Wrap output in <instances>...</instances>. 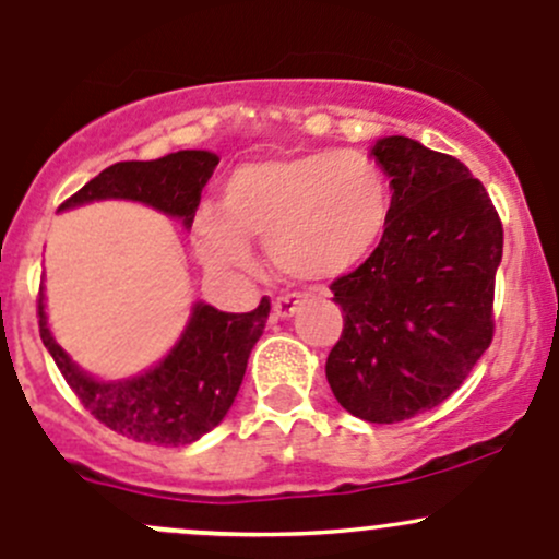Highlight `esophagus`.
<instances>
[{
  "label": "esophagus",
  "mask_w": 559,
  "mask_h": 559,
  "mask_svg": "<svg viewBox=\"0 0 559 559\" xmlns=\"http://www.w3.org/2000/svg\"><path fill=\"white\" fill-rule=\"evenodd\" d=\"M301 307V297L299 294H281L273 301V316L275 318H292Z\"/></svg>",
  "instance_id": "34e87169"
}]
</instances>
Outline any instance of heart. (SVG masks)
Returning <instances> with one entry per match:
<instances>
[{"instance_id": "heart-1", "label": "heart", "mask_w": 559, "mask_h": 559, "mask_svg": "<svg viewBox=\"0 0 559 559\" xmlns=\"http://www.w3.org/2000/svg\"><path fill=\"white\" fill-rule=\"evenodd\" d=\"M389 215V181L370 155L288 152L230 173L221 189V210H199L191 239L213 271H252L249 239H265L267 258L281 273L323 281L360 265L381 241Z\"/></svg>"}]
</instances>
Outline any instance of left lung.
I'll use <instances>...</instances> for the list:
<instances>
[{
  "label": "left lung",
  "instance_id": "left-lung-1",
  "mask_svg": "<svg viewBox=\"0 0 559 559\" xmlns=\"http://www.w3.org/2000/svg\"><path fill=\"white\" fill-rule=\"evenodd\" d=\"M391 178L381 243L331 284L344 331L325 362L355 418L400 423L454 394L493 338L502 221L457 157L407 136L370 150Z\"/></svg>",
  "mask_w": 559,
  "mask_h": 559
}]
</instances>
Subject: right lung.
Segmentation results:
<instances>
[{
	"mask_svg": "<svg viewBox=\"0 0 559 559\" xmlns=\"http://www.w3.org/2000/svg\"><path fill=\"white\" fill-rule=\"evenodd\" d=\"M217 155L204 150L173 152L150 163H115L60 204V210L99 199H133L159 213L194 223L204 183ZM271 299L252 312H221L197 301L189 325L170 355L146 373L123 381H96L62 352L47 329L44 297H38V333L83 407L107 428L133 441L183 447L226 418L247 373V360L265 329Z\"/></svg>",
	"mask_w": 559,
	"mask_h": 559,
	"instance_id": "1",
	"label": "right lung"
}]
</instances>
